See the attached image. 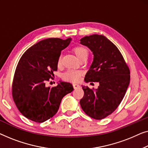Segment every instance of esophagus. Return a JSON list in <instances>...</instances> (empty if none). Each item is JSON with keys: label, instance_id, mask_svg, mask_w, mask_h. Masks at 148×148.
<instances>
[{"label": "esophagus", "instance_id": "esophagus-1", "mask_svg": "<svg viewBox=\"0 0 148 148\" xmlns=\"http://www.w3.org/2000/svg\"><path fill=\"white\" fill-rule=\"evenodd\" d=\"M73 86H74V88H79V87H80V85H79L78 84H77V83H74Z\"/></svg>", "mask_w": 148, "mask_h": 148}]
</instances>
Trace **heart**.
Masks as SVG:
<instances>
[{
  "label": "heart",
  "instance_id": "1",
  "mask_svg": "<svg viewBox=\"0 0 148 148\" xmlns=\"http://www.w3.org/2000/svg\"><path fill=\"white\" fill-rule=\"evenodd\" d=\"M73 50L77 57L80 58L82 56H88V49L82 45H76L74 47ZM61 64V56H60L58 60V65ZM81 76V72L76 70H68L63 74V78L64 80L70 81V82H76L79 80Z\"/></svg>",
  "mask_w": 148,
  "mask_h": 148
}]
</instances>
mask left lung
<instances>
[{"mask_svg": "<svg viewBox=\"0 0 148 148\" xmlns=\"http://www.w3.org/2000/svg\"><path fill=\"white\" fill-rule=\"evenodd\" d=\"M80 41L94 56L84 81L99 84L95 90L82 86L84 94L80 106L87 115L103 119L113 113L123 99L130 82V69L117 47L104 35L94 34Z\"/></svg>", "mask_w": 148, "mask_h": 148, "instance_id": "1", "label": "left lung"}]
</instances>
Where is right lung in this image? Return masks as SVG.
Wrapping results in <instances>:
<instances>
[{"label": "right lung", "mask_w": 148, "mask_h": 148, "mask_svg": "<svg viewBox=\"0 0 148 148\" xmlns=\"http://www.w3.org/2000/svg\"><path fill=\"white\" fill-rule=\"evenodd\" d=\"M72 39L47 38L29 47L16 66L12 87V98L26 118L43 123L57 113L62 98L74 90L71 83L60 81L55 87L45 83L58 70L62 50Z\"/></svg>", "instance_id": "right-lung-1"}]
</instances>
